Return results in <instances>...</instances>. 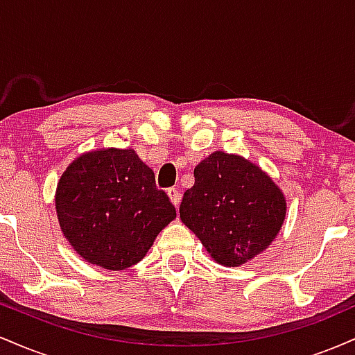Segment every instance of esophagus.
I'll list each match as a JSON object with an SVG mask.
<instances>
[{"instance_id":"34e87169","label":"esophagus","mask_w":355,"mask_h":355,"mask_svg":"<svg viewBox=\"0 0 355 355\" xmlns=\"http://www.w3.org/2000/svg\"><path fill=\"white\" fill-rule=\"evenodd\" d=\"M166 195H168V198L172 200L173 205L178 207V203H180V191L177 189H168L166 190Z\"/></svg>"}]
</instances>
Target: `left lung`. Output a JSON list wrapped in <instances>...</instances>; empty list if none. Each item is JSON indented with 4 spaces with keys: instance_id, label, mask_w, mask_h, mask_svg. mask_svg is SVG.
Masks as SVG:
<instances>
[{
    "instance_id": "8db88e82",
    "label": "left lung",
    "mask_w": 355,
    "mask_h": 355,
    "mask_svg": "<svg viewBox=\"0 0 355 355\" xmlns=\"http://www.w3.org/2000/svg\"><path fill=\"white\" fill-rule=\"evenodd\" d=\"M180 218L220 266L240 267L262 254L284 225L287 202L279 185L235 153L214 152L195 166Z\"/></svg>"
}]
</instances>
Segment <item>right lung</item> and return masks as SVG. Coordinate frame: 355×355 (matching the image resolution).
I'll use <instances>...</instances> for the list:
<instances>
[{
  "label": "right lung",
  "instance_id": "1",
  "mask_svg": "<svg viewBox=\"0 0 355 355\" xmlns=\"http://www.w3.org/2000/svg\"><path fill=\"white\" fill-rule=\"evenodd\" d=\"M55 209L73 250L107 270L140 262L177 217L135 150L113 146L81 153L67 166L56 185Z\"/></svg>",
  "mask_w": 355,
  "mask_h": 355
}]
</instances>
